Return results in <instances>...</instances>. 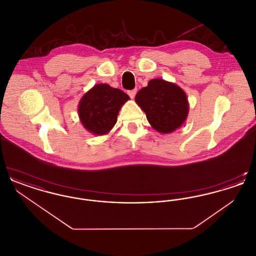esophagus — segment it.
I'll return each instance as SVG.
<instances>
[{"mask_svg":"<svg viewBox=\"0 0 256 256\" xmlns=\"http://www.w3.org/2000/svg\"><path fill=\"white\" fill-rule=\"evenodd\" d=\"M136 92H137V90L134 89V90L128 91V94L130 97L132 98H134L135 97V95H136Z\"/></svg>","mask_w":256,"mask_h":256,"instance_id":"1","label":"esophagus"}]
</instances>
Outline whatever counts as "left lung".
<instances>
[{
  "label": "left lung",
  "instance_id": "1",
  "mask_svg": "<svg viewBox=\"0 0 256 256\" xmlns=\"http://www.w3.org/2000/svg\"><path fill=\"white\" fill-rule=\"evenodd\" d=\"M135 102L159 134H172L180 128L189 113L188 98L182 88L162 78L150 80L136 94Z\"/></svg>",
  "mask_w": 256,
  "mask_h": 256
}]
</instances>
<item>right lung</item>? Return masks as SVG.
<instances>
[{
  "instance_id": "add662e5",
  "label": "right lung",
  "mask_w": 256,
  "mask_h": 256,
  "mask_svg": "<svg viewBox=\"0 0 256 256\" xmlns=\"http://www.w3.org/2000/svg\"><path fill=\"white\" fill-rule=\"evenodd\" d=\"M130 97L122 90L106 84H98L82 97L78 117L82 124L90 134L102 136L108 134L117 122V116Z\"/></svg>"
}]
</instances>
